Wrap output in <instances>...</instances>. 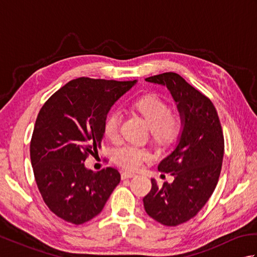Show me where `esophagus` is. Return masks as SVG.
Listing matches in <instances>:
<instances>
[{
	"label": "esophagus",
	"mask_w": 257,
	"mask_h": 257,
	"mask_svg": "<svg viewBox=\"0 0 257 257\" xmlns=\"http://www.w3.org/2000/svg\"><path fill=\"white\" fill-rule=\"evenodd\" d=\"M136 174L133 172H129V171H122L121 172V179H130V178H135Z\"/></svg>",
	"instance_id": "esophagus-1"
}]
</instances>
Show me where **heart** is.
Here are the masks:
<instances>
[{"label":"heart","mask_w":257,"mask_h":257,"mask_svg":"<svg viewBox=\"0 0 257 257\" xmlns=\"http://www.w3.org/2000/svg\"><path fill=\"white\" fill-rule=\"evenodd\" d=\"M134 110L145 118L150 127L154 143L165 146L177 139L182 128V117L178 111L171 110L169 103L155 94L141 96L132 103ZM122 114L118 110L111 111L103 122V134L110 141L119 137ZM150 159V152L139 147L124 146L114 151V162L127 170H137L143 163Z\"/></svg>","instance_id":"b5f03b06"}]
</instances>
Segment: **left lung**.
I'll use <instances>...</instances> for the list:
<instances>
[{
    "instance_id": "obj_1",
    "label": "left lung",
    "mask_w": 257,
    "mask_h": 257,
    "mask_svg": "<svg viewBox=\"0 0 257 257\" xmlns=\"http://www.w3.org/2000/svg\"><path fill=\"white\" fill-rule=\"evenodd\" d=\"M146 80L170 90L183 129L176 149L158 166V170L174 177L173 182L159 187L151 179L144 206L157 222L177 226L198 214L214 191L224 155V137L213 102L179 74L163 73Z\"/></svg>"
}]
</instances>
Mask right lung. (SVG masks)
Wrapping results in <instances>:
<instances>
[{"instance_id":"obj_1","label":"right lung","mask_w":257,"mask_h":257,"mask_svg":"<svg viewBox=\"0 0 257 257\" xmlns=\"http://www.w3.org/2000/svg\"><path fill=\"white\" fill-rule=\"evenodd\" d=\"M137 80L79 77L68 81L41 108L30 154L40 193L54 214L79 225L99 214L120 182L117 169L91 171L108 111Z\"/></svg>"}]
</instances>
